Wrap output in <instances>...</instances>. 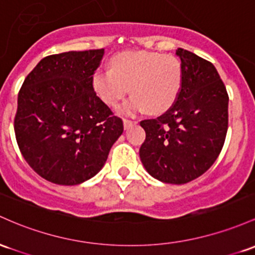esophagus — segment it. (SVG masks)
<instances>
[{"instance_id": "1", "label": "esophagus", "mask_w": 255, "mask_h": 255, "mask_svg": "<svg viewBox=\"0 0 255 255\" xmlns=\"http://www.w3.org/2000/svg\"><path fill=\"white\" fill-rule=\"evenodd\" d=\"M134 123H136V122L125 119V120H123V127H125V129H128V128H129L132 125H134Z\"/></svg>"}]
</instances>
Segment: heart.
<instances>
[{"label":"heart","mask_w":255,"mask_h":255,"mask_svg":"<svg viewBox=\"0 0 255 255\" xmlns=\"http://www.w3.org/2000/svg\"><path fill=\"white\" fill-rule=\"evenodd\" d=\"M96 96L116 106L130 92L133 96L120 108L122 115L149 110L162 114L177 102L183 86V66L175 57L151 52H127L111 59V69L99 68L91 78Z\"/></svg>","instance_id":"heart-1"}]
</instances>
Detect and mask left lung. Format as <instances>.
I'll return each mask as SVG.
<instances>
[{"instance_id": "1", "label": "left lung", "mask_w": 255, "mask_h": 255, "mask_svg": "<svg viewBox=\"0 0 255 255\" xmlns=\"http://www.w3.org/2000/svg\"><path fill=\"white\" fill-rule=\"evenodd\" d=\"M183 86L177 102L140 126L146 138L139 150L142 166L157 180L185 184L207 172L219 156L229 122V96L217 69L178 48Z\"/></svg>"}]
</instances>
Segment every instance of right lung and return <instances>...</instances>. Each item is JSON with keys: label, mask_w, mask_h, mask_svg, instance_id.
<instances>
[{"label": "right lung", "mask_w": 255, "mask_h": 255, "mask_svg": "<svg viewBox=\"0 0 255 255\" xmlns=\"http://www.w3.org/2000/svg\"><path fill=\"white\" fill-rule=\"evenodd\" d=\"M104 49L43 58L18 94L14 132L29 166L50 183L78 185L104 167L123 122L96 96L91 78Z\"/></svg>", "instance_id": "add662e5"}]
</instances>
